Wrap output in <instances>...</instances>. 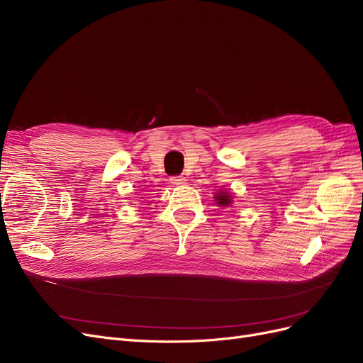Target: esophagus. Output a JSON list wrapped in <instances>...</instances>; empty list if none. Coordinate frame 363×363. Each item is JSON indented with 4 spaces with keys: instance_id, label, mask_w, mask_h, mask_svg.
Here are the masks:
<instances>
[{
    "instance_id": "1",
    "label": "esophagus",
    "mask_w": 363,
    "mask_h": 363,
    "mask_svg": "<svg viewBox=\"0 0 363 363\" xmlns=\"http://www.w3.org/2000/svg\"><path fill=\"white\" fill-rule=\"evenodd\" d=\"M169 183L174 186H183L186 183V179L183 177V175H172V177L169 179Z\"/></svg>"
}]
</instances>
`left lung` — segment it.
<instances>
[{"mask_svg": "<svg viewBox=\"0 0 363 363\" xmlns=\"http://www.w3.org/2000/svg\"><path fill=\"white\" fill-rule=\"evenodd\" d=\"M218 199V203L219 204H224V206H227L228 203H230V200H228V195L227 194H219V196H216Z\"/></svg>", "mask_w": 363, "mask_h": 363, "instance_id": "obj_1", "label": "left lung"}]
</instances>
